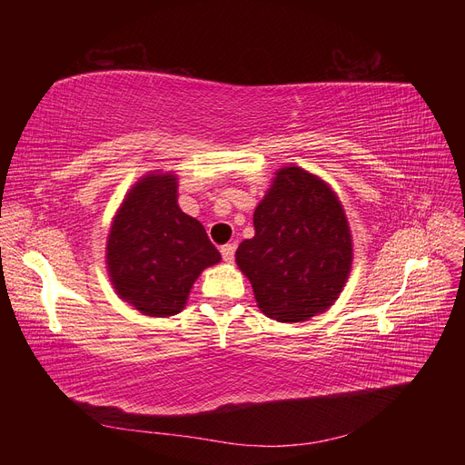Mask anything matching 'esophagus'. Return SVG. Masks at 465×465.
<instances>
[{"instance_id": "esophagus-1", "label": "esophagus", "mask_w": 465, "mask_h": 465, "mask_svg": "<svg viewBox=\"0 0 465 465\" xmlns=\"http://www.w3.org/2000/svg\"><path fill=\"white\" fill-rule=\"evenodd\" d=\"M221 256H223V260H224V262L231 263V262L234 260V246H232V244H224V246H221Z\"/></svg>"}]
</instances>
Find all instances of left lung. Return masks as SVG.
<instances>
[{"mask_svg":"<svg viewBox=\"0 0 465 465\" xmlns=\"http://www.w3.org/2000/svg\"><path fill=\"white\" fill-rule=\"evenodd\" d=\"M254 231L238 246L236 265L267 318L306 322L340 299L353 265V236L326 180L297 164L277 168L254 211Z\"/></svg>","mask_w":465,"mask_h":465,"instance_id":"8db88e82","label":"left lung"}]
</instances>
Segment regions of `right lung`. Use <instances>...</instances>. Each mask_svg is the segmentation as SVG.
Returning a JSON list of instances; mask_svg holds the SVG:
<instances>
[{
	"label": "right lung",
	"mask_w": 465,
	"mask_h": 465,
	"mask_svg": "<svg viewBox=\"0 0 465 465\" xmlns=\"http://www.w3.org/2000/svg\"><path fill=\"white\" fill-rule=\"evenodd\" d=\"M219 262L203 224L178 205L176 173L151 171L124 195L106 238V272L124 302L145 316H174Z\"/></svg>",
	"instance_id": "add662e5"
}]
</instances>
